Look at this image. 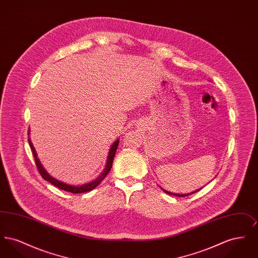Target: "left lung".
Masks as SVG:
<instances>
[{"label": "left lung", "instance_id": "1", "mask_svg": "<svg viewBox=\"0 0 258 258\" xmlns=\"http://www.w3.org/2000/svg\"><path fill=\"white\" fill-rule=\"evenodd\" d=\"M163 189V188H162ZM199 189H201V188H199ZM199 189H197L196 191H192V192H190V194H185V195H178V194H172L170 191H167V190H165V189H163V191L165 192V194H167V195H171V196H175V197H188L189 195H192V194H195V192H197Z\"/></svg>", "mask_w": 258, "mask_h": 258}]
</instances>
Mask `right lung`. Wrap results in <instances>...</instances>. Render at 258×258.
I'll return each instance as SVG.
<instances>
[{
  "mask_svg": "<svg viewBox=\"0 0 258 258\" xmlns=\"http://www.w3.org/2000/svg\"><path fill=\"white\" fill-rule=\"evenodd\" d=\"M28 133L30 134V131H29ZM28 141H29V145H30V147H31V150H32V152H33V154H34V158H35V161H36V164H37V170L39 172V174L41 175V177H42L45 181H48L51 184H54L55 186L61 188L62 190L70 191V192H72V194H82V192L90 191V190L94 189L96 186H98V184L101 183V181L106 177V175H107L111 170L113 160H114V157H115L117 148H118V145H119V139H117V140L113 143V145L111 146L110 151H109V153H108L107 160H106L105 168H104V170L100 174V176H99L98 178L85 184H81V185H71V184L62 183L61 181H58L57 179H55V178H53L52 176H50L49 174L46 172V170L42 167V164L40 163L39 160L37 159V152H36L35 148L33 146V143H32V141L30 140V138L28 139Z\"/></svg>",
  "mask_w": 258,
  "mask_h": 258,
  "instance_id": "right-lung-1",
  "label": "right lung"
}]
</instances>
